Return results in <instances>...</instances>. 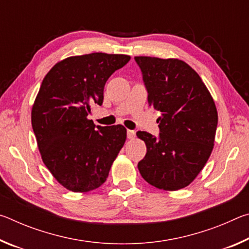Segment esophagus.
Returning <instances> with one entry per match:
<instances>
[{
    "label": "esophagus",
    "instance_id": "obj_1",
    "mask_svg": "<svg viewBox=\"0 0 249 249\" xmlns=\"http://www.w3.org/2000/svg\"><path fill=\"white\" fill-rule=\"evenodd\" d=\"M135 136H136V134H135L134 130H130V129L127 130V138H128V140H134Z\"/></svg>",
    "mask_w": 249,
    "mask_h": 249
}]
</instances>
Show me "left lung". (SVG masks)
Returning <instances> with one entry per match:
<instances>
[{
    "label": "left lung",
    "instance_id": "left-lung-1",
    "mask_svg": "<svg viewBox=\"0 0 249 249\" xmlns=\"http://www.w3.org/2000/svg\"><path fill=\"white\" fill-rule=\"evenodd\" d=\"M148 91V103L161 112L156 138L137 132L147 153L138 162L145 181L165 191L188 187L213 150L217 109L200 75L176 58L135 57Z\"/></svg>",
    "mask_w": 249,
    "mask_h": 249
}]
</instances>
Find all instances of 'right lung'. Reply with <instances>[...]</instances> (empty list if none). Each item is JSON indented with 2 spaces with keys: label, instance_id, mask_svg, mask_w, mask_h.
<instances>
[{
  "label": "right lung",
  "instance_id": "1",
  "mask_svg": "<svg viewBox=\"0 0 249 249\" xmlns=\"http://www.w3.org/2000/svg\"><path fill=\"white\" fill-rule=\"evenodd\" d=\"M129 59L104 53L68 57L41 82L32 108L33 130L45 166L67 190L101 187L125 144L123 125L95 127L88 115L103 103L107 79Z\"/></svg>",
  "mask_w": 249,
  "mask_h": 249
}]
</instances>
